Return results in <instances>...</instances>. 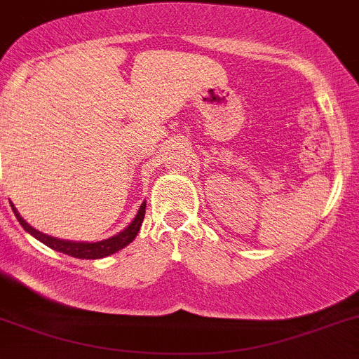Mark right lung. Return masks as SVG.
Segmentation results:
<instances>
[{
    "mask_svg": "<svg viewBox=\"0 0 359 359\" xmlns=\"http://www.w3.org/2000/svg\"><path fill=\"white\" fill-rule=\"evenodd\" d=\"M10 206H12V210H13V213H15L17 220H19V224L22 225V229L26 231V233H29L33 238H36L39 241H42L43 245H47V247L53 248V250L61 252V254L72 255V257H77V259H102V257H107V255L116 254V252H119L121 248H125L126 245H130L132 241L135 240V236H137L139 229H141L142 220H144V213H146V201H144V203L141 204V208H139L137 215L134 217V220L126 225L121 233L114 234V236L107 238V240L91 241V243H90V241L60 240V238H54V236H49V234L40 233V231H36L35 227H32L28 222L20 217V213L17 211V208L13 206L12 203H10Z\"/></svg>",
    "mask_w": 359,
    "mask_h": 359,
    "instance_id": "obj_1",
    "label": "right lung"
}]
</instances>
